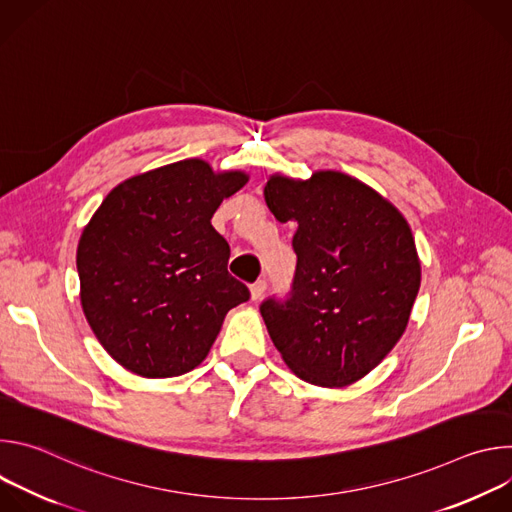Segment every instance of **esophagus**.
<instances>
[{
    "mask_svg": "<svg viewBox=\"0 0 512 512\" xmlns=\"http://www.w3.org/2000/svg\"><path fill=\"white\" fill-rule=\"evenodd\" d=\"M265 289H267V281L265 279H259V281H255L253 285H251V298L257 302V300H261L263 298V294H265Z\"/></svg>",
    "mask_w": 512,
    "mask_h": 512,
    "instance_id": "esophagus-1",
    "label": "esophagus"
}]
</instances>
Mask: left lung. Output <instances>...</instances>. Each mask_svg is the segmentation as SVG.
<instances>
[{"label":"left lung","instance_id":"obj_1","mask_svg":"<svg viewBox=\"0 0 512 512\" xmlns=\"http://www.w3.org/2000/svg\"><path fill=\"white\" fill-rule=\"evenodd\" d=\"M265 202L277 221L298 223L291 289L259 306L269 336L300 379L350 385L407 328L421 283L411 229L391 202L340 172L273 176Z\"/></svg>","mask_w":512,"mask_h":512}]
</instances>
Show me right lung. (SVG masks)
<instances>
[{"label": "right lung", "mask_w": 512, "mask_h": 512, "mask_svg": "<svg viewBox=\"0 0 512 512\" xmlns=\"http://www.w3.org/2000/svg\"><path fill=\"white\" fill-rule=\"evenodd\" d=\"M247 182L202 160L113 188L77 251L83 312L103 348L141 377H178L206 358L227 312L251 298L227 269L210 218Z\"/></svg>", "instance_id": "add662e5"}]
</instances>
